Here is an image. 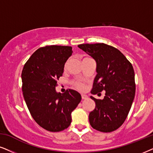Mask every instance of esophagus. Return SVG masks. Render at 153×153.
Instances as JSON below:
<instances>
[{
  "label": "esophagus",
  "mask_w": 153,
  "mask_h": 153,
  "mask_svg": "<svg viewBox=\"0 0 153 153\" xmlns=\"http://www.w3.org/2000/svg\"><path fill=\"white\" fill-rule=\"evenodd\" d=\"M81 97H82V100H86L88 99V96L86 95V94H81Z\"/></svg>",
  "instance_id": "esophagus-1"
}]
</instances>
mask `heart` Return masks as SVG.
I'll return each mask as SVG.
<instances>
[{
  "instance_id": "1",
  "label": "heart",
  "mask_w": 153,
  "mask_h": 153,
  "mask_svg": "<svg viewBox=\"0 0 153 153\" xmlns=\"http://www.w3.org/2000/svg\"><path fill=\"white\" fill-rule=\"evenodd\" d=\"M73 85H74L75 88L77 89H78V90H83L85 88V84L82 82H80V81H74V82H73Z\"/></svg>"
}]
</instances>
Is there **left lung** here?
<instances>
[{"instance_id": "8db88e82", "label": "left lung", "mask_w": 153, "mask_h": 153, "mask_svg": "<svg viewBox=\"0 0 153 153\" xmlns=\"http://www.w3.org/2000/svg\"><path fill=\"white\" fill-rule=\"evenodd\" d=\"M80 49L95 60L97 75L91 93L105 90L103 100H97L89 114L91 126L101 132H111L123 124L128 116L136 92L133 65L119 50L104 43L82 44Z\"/></svg>"}]
</instances>
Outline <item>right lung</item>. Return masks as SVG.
I'll return each mask as SVG.
<instances>
[{"label": "right lung", "mask_w": 153, "mask_h": 153, "mask_svg": "<svg viewBox=\"0 0 153 153\" xmlns=\"http://www.w3.org/2000/svg\"><path fill=\"white\" fill-rule=\"evenodd\" d=\"M72 47L51 45L36 50L22 71V90L25 101L34 121L51 132L67 128L71 113L81 101L73 90L56 92L57 80L63 75L64 65L72 55Z\"/></svg>", "instance_id": "right-lung-1"}]
</instances>
